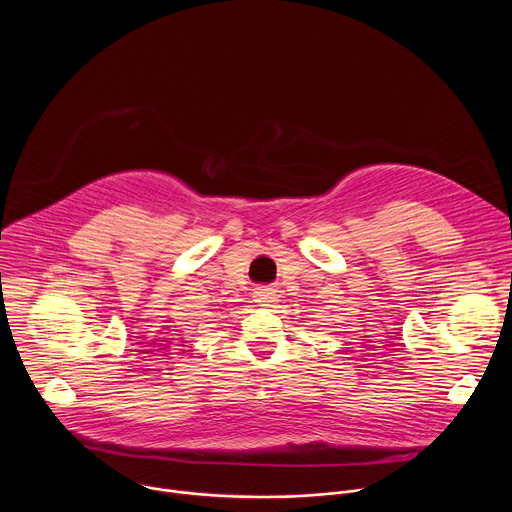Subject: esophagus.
I'll return each instance as SVG.
<instances>
[{
    "mask_svg": "<svg viewBox=\"0 0 512 512\" xmlns=\"http://www.w3.org/2000/svg\"><path fill=\"white\" fill-rule=\"evenodd\" d=\"M255 302L261 308H271L277 302V291L273 287H259L255 291Z\"/></svg>",
    "mask_w": 512,
    "mask_h": 512,
    "instance_id": "esophagus-1",
    "label": "esophagus"
}]
</instances>
